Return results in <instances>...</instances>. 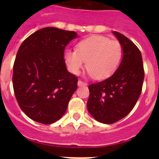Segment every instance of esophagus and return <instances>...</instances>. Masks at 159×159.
Segmentation results:
<instances>
[{
    "label": "esophagus",
    "mask_w": 159,
    "mask_h": 159,
    "mask_svg": "<svg viewBox=\"0 0 159 159\" xmlns=\"http://www.w3.org/2000/svg\"><path fill=\"white\" fill-rule=\"evenodd\" d=\"M78 85L79 86H85V85H87V83H85L84 81H82V80H79Z\"/></svg>",
    "instance_id": "34e87169"
}]
</instances>
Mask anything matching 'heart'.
<instances>
[{
    "label": "heart",
    "mask_w": 159,
    "mask_h": 159,
    "mask_svg": "<svg viewBox=\"0 0 159 159\" xmlns=\"http://www.w3.org/2000/svg\"><path fill=\"white\" fill-rule=\"evenodd\" d=\"M123 55V46L119 41L102 36H93L79 42L76 50H67L65 60L73 74H79L87 61L90 75L97 80H103L117 70Z\"/></svg>",
    "instance_id": "obj_1"
}]
</instances>
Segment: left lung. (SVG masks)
<instances>
[{"label":"left lung","instance_id":"8db88e82","mask_svg":"<svg viewBox=\"0 0 159 159\" xmlns=\"http://www.w3.org/2000/svg\"><path fill=\"white\" fill-rule=\"evenodd\" d=\"M113 33L123 46V60L111 76L90 84L87 104L97 121L106 124L116 123L131 111L141 95L145 74L139 49L124 35Z\"/></svg>","mask_w":159,"mask_h":159}]
</instances>
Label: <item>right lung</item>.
Returning <instances> with one entry per match:
<instances>
[{
    "instance_id": "obj_1",
    "label": "right lung",
    "mask_w": 159,
    "mask_h": 159,
    "mask_svg": "<svg viewBox=\"0 0 159 159\" xmlns=\"http://www.w3.org/2000/svg\"><path fill=\"white\" fill-rule=\"evenodd\" d=\"M76 32L43 28L26 38L13 64L12 85L20 107L31 119L51 124L64 116L78 86L64 52Z\"/></svg>"
}]
</instances>
